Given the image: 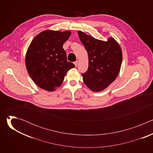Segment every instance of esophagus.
Listing matches in <instances>:
<instances>
[{
	"instance_id": "34e87169",
	"label": "esophagus",
	"mask_w": 153,
	"mask_h": 153,
	"mask_svg": "<svg viewBox=\"0 0 153 153\" xmlns=\"http://www.w3.org/2000/svg\"><path fill=\"white\" fill-rule=\"evenodd\" d=\"M74 65H75V66H76V67H77V66H78V64H79V62L77 60V61L74 62Z\"/></svg>"
}]
</instances>
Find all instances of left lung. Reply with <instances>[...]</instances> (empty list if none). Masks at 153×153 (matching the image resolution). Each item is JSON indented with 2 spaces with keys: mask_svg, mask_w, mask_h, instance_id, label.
<instances>
[{
  "mask_svg": "<svg viewBox=\"0 0 153 153\" xmlns=\"http://www.w3.org/2000/svg\"><path fill=\"white\" fill-rule=\"evenodd\" d=\"M77 33L88 55V68L82 74L83 80L91 91H101L113 82L119 73L122 61L121 48L113 37L103 41L81 31Z\"/></svg>",
  "mask_w": 153,
  "mask_h": 153,
  "instance_id": "8db88e82",
  "label": "left lung"
}]
</instances>
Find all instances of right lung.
<instances>
[{"instance_id":"right-lung-1","label":"right lung","mask_w":153,"mask_h":153,"mask_svg":"<svg viewBox=\"0 0 153 153\" xmlns=\"http://www.w3.org/2000/svg\"><path fill=\"white\" fill-rule=\"evenodd\" d=\"M70 31H43L38 34L28 48L25 56L27 71L40 88L53 91L59 87L67 73L75 65L67 61L63 43Z\"/></svg>"}]
</instances>
